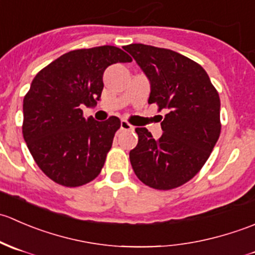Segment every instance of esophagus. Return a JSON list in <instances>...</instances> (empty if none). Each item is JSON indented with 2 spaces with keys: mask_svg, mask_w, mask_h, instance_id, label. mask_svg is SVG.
Instances as JSON below:
<instances>
[{
  "mask_svg": "<svg viewBox=\"0 0 255 255\" xmlns=\"http://www.w3.org/2000/svg\"><path fill=\"white\" fill-rule=\"evenodd\" d=\"M121 130H133V126L127 121H121Z\"/></svg>",
  "mask_w": 255,
  "mask_h": 255,
  "instance_id": "34e87169",
  "label": "esophagus"
}]
</instances>
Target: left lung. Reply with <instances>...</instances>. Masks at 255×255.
<instances>
[{
  "label": "left lung",
  "mask_w": 255,
  "mask_h": 255,
  "mask_svg": "<svg viewBox=\"0 0 255 255\" xmlns=\"http://www.w3.org/2000/svg\"><path fill=\"white\" fill-rule=\"evenodd\" d=\"M125 50L149 79L148 104L168 111L158 140L146 128H135L138 144L129 151L130 164L149 187L175 189L201 170L217 143L220 96L204 68L176 51L145 44L126 45Z\"/></svg>",
  "instance_id": "1"
}]
</instances>
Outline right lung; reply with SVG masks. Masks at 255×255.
<instances>
[{"label":"right lung","mask_w":255,"mask_h":255,"mask_svg":"<svg viewBox=\"0 0 255 255\" xmlns=\"http://www.w3.org/2000/svg\"><path fill=\"white\" fill-rule=\"evenodd\" d=\"M122 49L102 45L69 51L39 71L23 100V138L40 170L66 187L92 181L121 127L118 117L97 122L81 107L101 97L105 70L130 63Z\"/></svg>","instance_id":"add662e5"}]
</instances>
